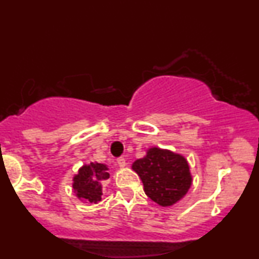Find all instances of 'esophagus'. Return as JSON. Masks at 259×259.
I'll use <instances>...</instances> for the list:
<instances>
[{"label":"esophagus","mask_w":259,"mask_h":259,"mask_svg":"<svg viewBox=\"0 0 259 259\" xmlns=\"http://www.w3.org/2000/svg\"><path fill=\"white\" fill-rule=\"evenodd\" d=\"M117 163H118V165H119L120 168H124V167H125V165H126V160H125V158H118Z\"/></svg>","instance_id":"34e87169"}]
</instances>
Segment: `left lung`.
I'll return each mask as SVG.
<instances>
[{"label": "left lung", "instance_id": "1", "mask_svg": "<svg viewBox=\"0 0 259 259\" xmlns=\"http://www.w3.org/2000/svg\"><path fill=\"white\" fill-rule=\"evenodd\" d=\"M132 169L144 184V191L160 207H170L183 200L192 185L189 162L183 154L150 147Z\"/></svg>", "mask_w": 259, "mask_h": 259}]
</instances>
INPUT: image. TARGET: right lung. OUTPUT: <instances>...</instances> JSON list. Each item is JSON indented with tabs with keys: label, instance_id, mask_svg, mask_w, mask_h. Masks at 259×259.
<instances>
[{
	"label": "right lung",
	"instance_id": "add662e5",
	"mask_svg": "<svg viewBox=\"0 0 259 259\" xmlns=\"http://www.w3.org/2000/svg\"><path fill=\"white\" fill-rule=\"evenodd\" d=\"M108 165L103 163H85L73 177V191L85 203H99L102 196L103 181L109 178Z\"/></svg>",
	"mask_w": 259,
	"mask_h": 259
}]
</instances>
